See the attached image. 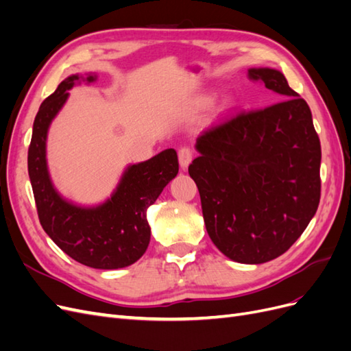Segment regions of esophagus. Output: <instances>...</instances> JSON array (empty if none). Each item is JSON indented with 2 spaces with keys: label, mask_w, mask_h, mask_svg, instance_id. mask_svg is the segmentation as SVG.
Returning a JSON list of instances; mask_svg holds the SVG:
<instances>
[{
  "label": "esophagus",
  "mask_w": 351,
  "mask_h": 351,
  "mask_svg": "<svg viewBox=\"0 0 351 351\" xmlns=\"http://www.w3.org/2000/svg\"><path fill=\"white\" fill-rule=\"evenodd\" d=\"M193 155H195L193 149H190L189 146L180 147V151H178V161H180V165H182L183 169H186V168L189 167V164L192 162Z\"/></svg>",
  "instance_id": "1"
}]
</instances>
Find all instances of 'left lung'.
<instances>
[{"instance_id":"left-lung-1","label":"left lung","mask_w":351,"mask_h":351,"mask_svg":"<svg viewBox=\"0 0 351 351\" xmlns=\"http://www.w3.org/2000/svg\"><path fill=\"white\" fill-rule=\"evenodd\" d=\"M247 76L282 101L227 115L205 130L189 174L215 246L236 262L263 263L289 250L315 215L321 142L309 105L282 73L252 69Z\"/></svg>"}]
</instances>
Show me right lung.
<instances>
[{
	"label": "right lung",
	"instance_id": "right-lung-1",
	"mask_svg": "<svg viewBox=\"0 0 351 351\" xmlns=\"http://www.w3.org/2000/svg\"><path fill=\"white\" fill-rule=\"evenodd\" d=\"M79 76L67 77L40 104L27 151V169L42 228L71 259L97 269H117L143 256L151 240L146 209L178 173L174 149L127 168L111 199L98 208H79L62 200L51 184L45 159L51 120ZM95 76L89 74L88 82Z\"/></svg>",
	"mask_w": 351,
	"mask_h": 351
}]
</instances>
